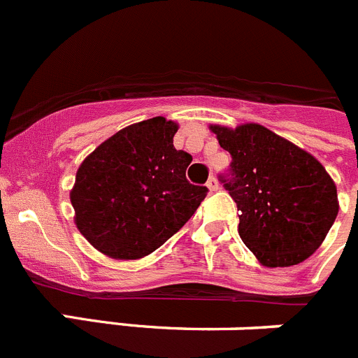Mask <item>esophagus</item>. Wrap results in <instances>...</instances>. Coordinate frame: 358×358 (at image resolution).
Here are the masks:
<instances>
[{"mask_svg":"<svg viewBox=\"0 0 358 358\" xmlns=\"http://www.w3.org/2000/svg\"><path fill=\"white\" fill-rule=\"evenodd\" d=\"M206 186H208V189H210V192H217V189L220 188V185H218V181H217V179H215L213 176H211L210 179H208Z\"/></svg>","mask_w":358,"mask_h":358,"instance_id":"34e87169","label":"esophagus"}]
</instances>
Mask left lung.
<instances>
[{
  "mask_svg": "<svg viewBox=\"0 0 358 358\" xmlns=\"http://www.w3.org/2000/svg\"><path fill=\"white\" fill-rule=\"evenodd\" d=\"M233 157L226 189L238 235L264 267H290L314 255L339 213L337 186L310 152L260 123L210 125Z\"/></svg>",
  "mask_w": 358,
  "mask_h": 358,
  "instance_id": "8db88e82",
  "label": "left lung"
}]
</instances>
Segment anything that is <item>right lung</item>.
I'll return each mask as SVG.
<instances>
[{"label": "right lung", "instance_id": "1", "mask_svg": "<svg viewBox=\"0 0 358 358\" xmlns=\"http://www.w3.org/2000/svg\"><path fill=\"white\" fill-rule=\"evenodd\" d=\"M163 116L122 129L85 157L69 192L84 238L115 260H138L181 229L208 194L189 185L192 156L176 150Z\"/></svg>", "mask_w": 358, "mask_h": 358}]
</instances>
